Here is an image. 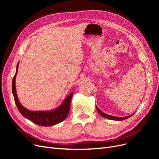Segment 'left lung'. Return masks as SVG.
<instances>
[{
	"mask_svg": "<svg viewBox=\"0 0 159 159\" xmlns=\"http://www.w3.org/2000/svg\"><path fill=\"white\" fill-rule=\"evenodd\" d=\"M96 109H97L98 111L99 112V113L100 115H102V116L105 117V118L109 119H111V120H115V121H122V120H125L126 119H128L129 117H130L131 116H132L133 115H129V116H127V117H115V116H112V115H109L107 114H105L103 112H102V111H101L98 107H96Z\"/></svg>",
	"mask_w": 159,
	"mask_h": 159,
	"instance_id": "1",
	"label": "left lung"
}]
</instances>
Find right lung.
Wrapping results in <instances>:
<instances>
[{
    "mask_svg": "<svg viewBox=\"0 0 159 159\" xmlns=\"http://www.w3.org/2000/svg\"><path fill=\"white\" fill-rule=\"evenodd\" d=\"M18 64L19 63L17 64L16 74L14 75L12 80V90L14 98V102H15L16 107L20 113L25 118L29 119L32 122L40 126H52L63 121L69 113L71 99L74 93H71L65 99L63 103L59 107H57L55 110L50 111H32L25 109L22 106V105L19 102L16 91L15 80L18 71Z\"/></svg>",
    "mask_w": 159,
    "mask_h": 159,
    "instance_id": "obj_1",
    "label": "right lung"
}]
</instances>
